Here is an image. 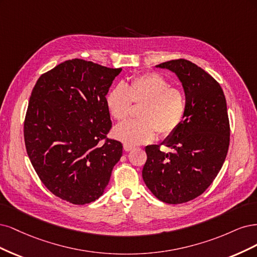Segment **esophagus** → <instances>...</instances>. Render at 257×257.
I'll return each mask as SVG.
<instances>
[{"mask_svg":"<svg viewBox=\"0 0 257 257\" xmlns=\"http://www.w3.org/2000/svg\"><path fill=\"white\" fill-rule=\"evenodd\" d=\"M123 150H125L126 152H130L131 150H134V147H132L131 145H128V144H123Z\"/></svg>","mask_w":257,"mask_h":257,"instance_id":"esophagus-1","label":"esophagus"}]
</instances>
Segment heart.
I'll list each match as a JSON object with an SVG mask.
<instances>
[{"label": "heart", "mask_w": 257, "mask_h": 257, "mask_svg": "<svg viewBox=\"0 0 257 257\" xmlns=\"http://www.w3.org/2000/svg\"><path fill=\"white\" fill-rule=\"evenodd\" d=\"M132 103L142 104L140 119L117 126L113 136L128 145L152 142L156 130L161 137H169L181 125L187 112V100L183 90L172 86L171 82L157 72L141 74L128 85L118 84L105 97L111 116L117 121L125 120Z\"/></svg>", "instance_id": "b5f03b06"}]
</instances>
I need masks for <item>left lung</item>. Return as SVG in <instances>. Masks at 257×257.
<instances>
[{
    "label": "left lung",
    "mask_w": 257,
    "mask_h": 257,
    "mask_svg": "<svg viewBox=\"0 0 257 257\" xmlns=\"http://www.w3.org/2000/svg\"><path fill=\"white\" fill-rule=\"evenodd\" d=\"M157 67L177 74L185 89L187 112L164 142L171 153L161 152L160 145L146 146L142 176L158 200L183 204L204 193L224 163L230 132L226 100L218 82L192 62L172 60Z\"/></svg>",
    "instance_id": "left-lung-1"
}]
</instances>
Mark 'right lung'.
<instances>
[{
	"mask_svg": "<svg viewBox=\"0 0 257 257\" xmlns=\"http://www.w3.org/2000/svg\"><path fill=\"white\" fill-rule=\"evenodd\" d=\"M121 68L80 59L41 74L24 118V143L39 179L55 196L74 205L103 194L122 155L105 104Z\"/></svg>",
	"mask_w": 257,
	"mask_h": 257,
	"instance_id": "right-lung-1",
	"label": "right lung"
}]
</instances>
